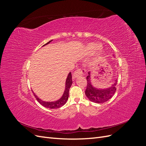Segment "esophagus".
I'll return each instance as SVG.
<instances>
[{"label": "esophagus", "mask_w": 146, "mask_h": 146, "mask_svg": "<svg viewBox=\"0 0 146 146\" xmlns=\"http://www.w3.org/2000/svg\"><path fill=\"white\" fill-rule=\"evenodd\" d=\"M85 73H86V70L85 69H78L75 71V72L74 73L73 77L75 78L78 77L80 76H83V75H85Z\"/></svg>", "instance_id": "34e87169"}]
</instances>
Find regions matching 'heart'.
Segmentation results:
<instances>
[{
  "label": "heart",
  "instance_id": "obj_1",
  "mask_svg": "<svg viewBox=\"0 0 146 146\" xmlns=\"http://www.w3.org/2000/svg\"><path fill=\"white\" fill-rule=\"evenodd\" d=\"M96 48V44H93V43H91V44H88V46H87L86 50L88 52H91L92 51H93ZM98 49L99 50H100L101 48L100 46L98 47Z\"/></svg>",
  "mask_w": 146,
  "mask_h": 146
}]
</instances>
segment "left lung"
Instances as JSON below:
<instances>
[{"label": "left lung", "instance_id": "8db88e82", "mask_svg": "<svg viewBox=\"0 0 146 146\" xmlns=\"http://www.w3.org/2000/svg\"><path fill=\"white\" fill-rule=\"evenodd\" d=\"M87 86L85 91V94L87 98L92 102L102 104L108 101L114 94L116 90V86L117 82H114L112 86L106 89H98L92 85L91 82L90 72H88L86 77Z\"/></svg>", "mask_w": 146, "mask_h": 146}]
</instances>
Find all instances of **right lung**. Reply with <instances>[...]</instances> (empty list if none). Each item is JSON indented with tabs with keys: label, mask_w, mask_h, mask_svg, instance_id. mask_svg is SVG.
<instances>
[{
	"label": "right lung",
	"mask_w": 146,
	"mask_h": 146,
	"mask_svg": "<svg viewBox=\"0 0 146 146\" xmlns=\"http://www.w3.org/2000/svg\"><path fill=\"white\" fill-rule=\"evenodd\" d=\"M52 41H48L47 43H46V44H44V46L47 45V44L50 43ZM72 75H71V72H69V74H68V76L66 78V88H65V90L63 93V96L61 98L56 101L55 102H44L42 101V100H41L40 99H39L37 96L35 94L34 92H33V93L34 94V96L36 98V100H38V102L41 105H42L43 107H44L46 108H51V109H54V108H58L63 106L67 102L68 98H69V89L70 86L72 85Z\"/></svg>",
	"instance_id": "obj_1"
}]
</instances>
